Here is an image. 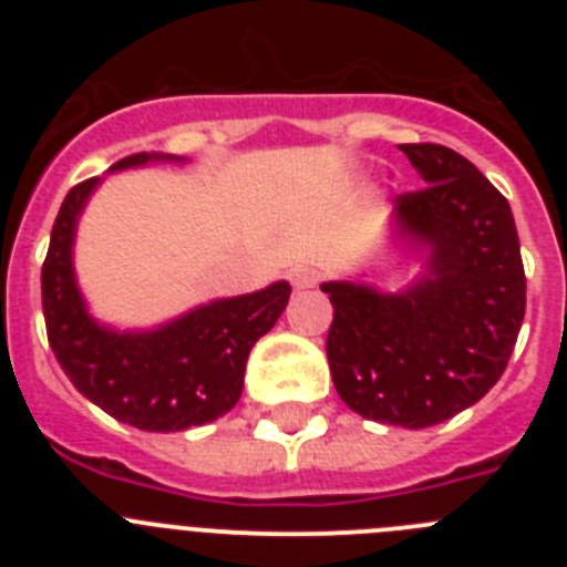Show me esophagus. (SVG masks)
<instances>
[{
  "label": "esophagus",
  "instance_id": "1",
  "mask_svg": "<svg viewBox=\"0 0 567 567\" xmlns=\"http://www.w3.org/2000/svg\"><path fill=\"white\" fill-rule=\"evenodd\" d=\"M289 280H292V287L298 289V292H303V289H312L315 284H318V272H315L312 267H307V264H295V267L289 269Z\"/></svg>",
  "mask_w": 567,
  "mask_h": 567
}]
</instances>
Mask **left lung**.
<instances>
[{"mask_svg":"<svg viewBox=\"0 0 567 567\" xmlns=\"http://www.w3.org/2000/svg\"><path fill=\"white\" fill-rule=\"evenodd\" d=\"M425 187L394 198L392 244L423 260L409 287L327 280V358L352 412L429 429L477 403L508 365L525 318V272L508 202L468 158L400 144Z\"/></svg>","mask_w":567,"mask_h":567,"instance_id":"left-lung-1","label":"left lung"}]
</instances>
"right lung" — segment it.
<instances>
[{
    "instance_id": "1",
    "label": "right lung",
    "mask_w": 567,
    "mask_h": 567,
    "mask_svg": "<svg viewBox=\"0 0 567 567\" xmlns=\"http://www.w3.org/2000/svg\"><path fill=\"white\" fill-rule=\"evenodd\" d=\"M184 164L169 153H135L107 173ZM90 178L64 198L42 267V309L50 349L79 392L110 417L142 432H184L227 414L244 392L247 358L289 303L287 280L235 298H218L150 329H115L90 315L79 289L73 247L90 195Z\"/></svg>"
}]
</instances>
